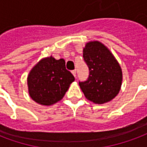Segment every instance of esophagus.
<instances>
[{
  "label": "esophagus",
  "mask_w": 147,
  "mask_h": 147,
  "mask_svg": "<svg viewBox=\"0 0 147 147\" xmlns=\"http://www.w3.org/2000/svg\"><path fill=\"white\" fill-rule=\"evenodd\" d=\"M71 72H72L73 75H74L75 78H76V77H77V74H76V69H74V70H72Z\"/></svg>",
  "instance_id": "1"
}]
</instances>
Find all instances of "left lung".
<instances>
[{
  "label": "left lung",
  "mask_w": 147,
  "mask_h": 147,
  "mask_svg": "<svg viewBox=\"0 0 147 147\" xmlns=\"http://www.w3.org/2000/svg\"><path fill=\"white\" fill-rule=\"evenodd\" d=\"M83 57L89 69L87 81L79 82L84 96L96 104L111 101L121 87L122 71L118 62L98 40L87 43L83 49Z\"/></svg>",
  "instance_id": "left-lung-1"
}]
</instances>
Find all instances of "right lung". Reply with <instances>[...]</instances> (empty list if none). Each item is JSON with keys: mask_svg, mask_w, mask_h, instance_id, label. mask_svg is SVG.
<instances>
[{"mask_svg": "<svg viewBox=\"0 0 147 147\" xmlns=\"http://www.w3.org/2000/svg\"><path fill=\"white\" fill-rule=\"evenodd\" d=\"M74 77L66 69L63 59L44 58L32 68L27 78L31 98L43 106H51L60 101Z\"/></svg>", "mask_w": 147, "mask_h": 147, "instance_id": "obj_1", "label": "right lung"}]
</instances>
